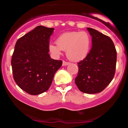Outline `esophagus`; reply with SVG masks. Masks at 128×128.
I'll use <instances>...</instances> for the list:
<instances>
[{
  "mask_svg": "<svg viewBox=\"0 0 128 128\" xmlns=\"http://www.w3.org/2000/svg\"><path fill=\"white\" fill-rule=\"evenodd\" d=\"M69 64H70V62H67V61H63L62 62V66H67Z\"/></svg>",
  "mask_w": 128,
  "mask_h": 128,
  "instance_id": "esophagus-1",
  "label": "esophagus"
}]
</instances>
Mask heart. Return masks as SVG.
<instances>
[{
    "label": "heart",
    "mask_w": 128,
    "mask_h": 128,
    "mask_svg": "<svg viewBox=\"0 0 128 128\" xmlns=\"http://www.w3.org/2000/svg\"><path fill=\"white\" fill-rule=\"evenodd\" d=\"M91 38L86 32H68L62 34L56 40V44H50L49 49L54 55L59 56L61 50L66 51L67 58L72 61L82 60L88 54Z\"/></svg>",
    "instance_id": "obj_1"
}]
</instances>
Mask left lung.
I'll list each match as a JSON object with an SVG mask.
<instances>
[{"mask_svg": "<svg viewBox=\"0 0 128 128\" xmlns=\"http://www.w3.org/2000/svg\"><path fill=\"white\" fill-rule=\"evenodd\" d=\"M87 30L92 36V48L86 58L78 62L75 84L80 92L94 94L102 92L112 80L117 51L109 36L94 29Z\"/></svg>", "mask_w": 128, "mask_h": 128, "instance_id": "obj_1", "label": "left lung"}]
</instances>
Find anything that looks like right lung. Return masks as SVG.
Returning <instances> with one entry per match:
<instances>
[{"label":"right lung","mask_w":128,"mask_h":128,"mask_svg":"<svg viewBox=\"0 0 128 128\" xmlns=\"http://www.w3.org/2000/svg\"><path fill=\"white\" fill-rule=\"evenodd\" d=\"M54 28L38 26L16 42L11 58L13 78L20 88L31 95L46 92L61 60L51 59L50 36Z\"/></svg>","instance_id":"add662e5"}]
</instances>
